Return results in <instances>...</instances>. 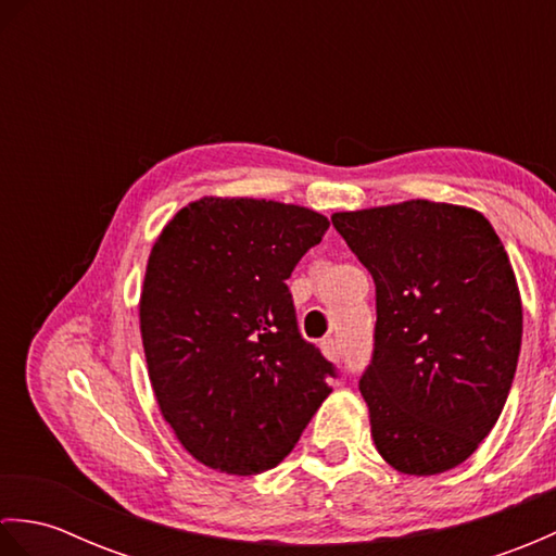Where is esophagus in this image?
I'll use <instances>...</instances> for the list:
<instances>
[{
	"label": "esophagus",
	"mask_w": 556,
	"mask_h": 556,
	"mask_svg": "<svg viewBox=\"0 0 556 556\" xmlns=\"http://www.w3.org/2000/svg\"><path fill=\"white\" fill-rule=\"evenodd\" d=\"M320 349H323V353H325L329 361H339L341 358V346H339L337 339H325L323 344H320Z\"/></svg>",
	"instance_id": "1"
}]
</instances>
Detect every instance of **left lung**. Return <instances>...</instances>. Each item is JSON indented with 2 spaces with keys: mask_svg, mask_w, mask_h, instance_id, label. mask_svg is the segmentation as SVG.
Instances as JSON below:
<instances>
[{
  "mask_svg": "<svg viewBox=\"0 0 556 556\" xmlns=\"http://www.w3.org/2000/svg\"><path fill=\"white\" fill-rule=\"evenodd\" d=\"M332 224L375 279L361 394L377 452L406 476L452 470L490 434L516 375L523 308L509 255L478 210L432 200Z\"/></svg>",
  "mask_w": 556,
  "mask_h": 556,
  "instance_id": "obj_1",
  "label": "left lung"
}]
</instances>
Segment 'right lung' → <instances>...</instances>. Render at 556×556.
<instances>
[{
    "mask_svg": "<svg viewBox=\"0 0 556 556\" xmlns=\"http://www.w3.org/2000/svg\"><path fill=\"white\" fill-rule=\"evenodd\" d=\"M329 229L320 212L200 198L152 245L140 337L164 420L200 464L255 476L296 446L334 365L299 332L287 287Z\"/></svg>",
    "mask_w": 556,
    "mask_h": 556,
    "instance_id": "right-lung-1",
    "label": "right lung"
}]
</instances>
